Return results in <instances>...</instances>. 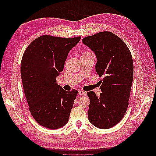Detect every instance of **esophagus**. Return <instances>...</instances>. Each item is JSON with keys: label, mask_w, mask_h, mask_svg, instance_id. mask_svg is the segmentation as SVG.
<instances>
[{"label": "esophagus", "mask_w": 156, "mask_h": 156, "mask_svg": "<svg viewBox=\"0 0 156 156\" xmlns=\"http://www.w3.org/2000/svg\"><path fill=\"white\" fill-rule=\"evenodd\" d=\"M78 94H79V95L85 96L86 94H87V92L83 91V90H79L78 91Z\"/></svg>", "instance_id": "1"}]
</instances>
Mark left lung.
<instances>
[{"label": "left lung", "mask_w": 156, "mask_h": 156, "mask_svg": "<svg viewBox=\"0 0 156 156\" xmlns=\"http://www.w3.org/2000/svg\"><path fill=\"white\" fill-rule=\"evenodd\" d=\"M83 44L95 53L96 70L104 77L97 96L87 93L90 99L88 120L100 129H109L122 119L128 107L133 79V62L127 46L110 32H101L84 37Z\"/></svg>", "instance_id": "8db88e82"}]
</instances>
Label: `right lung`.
Wrapping results in <instances>:
<instances>
[{
    "label": "right lung",
    "mask_w": 156,
    "mask_h": 156,
    "mask_svg": "<svg viewBox=\"0 0 156 156\" xmlns=\"http://www.w3.org/2000/svg\"><path fill=\"white\" fill-rule=\"evenodd\" d=\"M81 37L62 38L44 35L23 54L21 75L29 110L41 126L56 129L68 123L77 91H66L56 83L70 50Z\"/></svg>",
    "instance_id": "1"
}]
</instances>
